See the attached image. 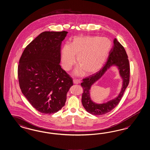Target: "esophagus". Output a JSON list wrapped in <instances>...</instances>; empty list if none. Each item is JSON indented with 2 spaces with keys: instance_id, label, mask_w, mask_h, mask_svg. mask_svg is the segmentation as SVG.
<instances>
[{
  "instance_id": "esophagus-1",
  "label": "esophagus",
  "mask_w": 150,
  "mask_h": 150,
  "mask_svg": "<svg viewBox=\"0 0 150 150\" xmlns=\"http://www.w3.org/2000/svg\"><path fill=\"white\" fill-rule=\"evenodd\" d=\"M81 83V81L79 79H74L73 80V83L76 84H79Z\"/></svg>"
}]
</instances>
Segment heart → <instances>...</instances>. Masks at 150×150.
<instances>
[{"label": "heart", "instance_id": "1", "mask_svg": "<svg viewBox=\"0 0 150 150\" xmlns=\"http://www.w3.org/2000/svg\"><path fill=\"white\" fill-rule=\"evenodd\" d=\"M111 41L107 37L79 36L72 39L71 44L65 43L61 50L64 69L69 71L76 61L79 66L74 71L79 76L84 72L86 75L98 71L103 67L111 49Z\"/></svg>", "mask_w": 150, "mask_h": 150}]
</instances>
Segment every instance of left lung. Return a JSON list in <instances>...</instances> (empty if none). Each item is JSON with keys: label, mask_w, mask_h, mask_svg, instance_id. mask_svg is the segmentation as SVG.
I'll return each instance as SVG.
<instances>
[{"label": "left lung", "mask_w": 150, "mask_h": 150, "mask_svg": "<svg viewBox=\"0 0 150 150\" xmlns=\"http://www.w3.org/2000/svg\"><path fill=\"white\" fill-rule=\"evenodd\" d=\"M113 46L109 53V56L105 65L96 73L83 79L81 86L83 89L81 103L86 111L91 115H102L112 111L121 100L124 91L128 86L130 77V66L128 55L124 47L118 42L113 40ZM116 67L119 70L120 76L122 79V86L119 95L106 103H95L90 97V90L93 85L103 76L111 67Z\"/></svg>", "instance_id": "left-lung-1"}]
</instances>
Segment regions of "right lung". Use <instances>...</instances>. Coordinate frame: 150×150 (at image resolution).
<instances>
[{"label":"right lung","instance_id":"1","mask_svg":"<svg viewBox=\"0 0 150 150\" xmlns=\"http://www.w3.org/2000/svg\"><path fill=\"white\" fill-rule=\"evenodd\" d=\"M66 31L41 33L25 49L19 61L20 89L31 105L44 114L64 106L72 78L61 68L60 48Z\"/></svg>","mask_w":150,"mask_h":150}]
</instances>
